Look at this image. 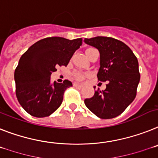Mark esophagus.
Wrapping results in <instances>:
<instances>
[{"mask_svg": "<svg viewBox=\"0 0 158 158\" xmlns=\"http://www.w3.org/2000/svg\"><path fill=\"white\" fill-rule=\"evenodd\" d=\"M74 87H83V84L81 83H74Z\"/></svg>", "mask_w": 158, "mask_h": 158, "instance_id": "34e87169", "label": "esophagus"}]
</instances>
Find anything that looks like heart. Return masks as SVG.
Returning a JSON list of instances; mask_svg holds the SVG:
<instances>
[{
  "mask_svg": "<svg viewBox=\"0 0 158 158\" xmlns=\"http://www.w3.org/2000/svg\"><path fill=\"white\" fill-rule=\"evenodd\" d=\"M90 49H92V48H89V49H87V50H90ZM84 76H85V75H84L83 73H81V72H76L75 74V77L78 79V80H82V79L84 78Z\"/></svg>",
  "mask_w": 158,
  "mask_h": 158,
  "instance_id": "b5f03b06",
  "label": "heart"
}]
</instances>
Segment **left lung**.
Instances as JSON below:
<instances>
[{
	"instance_id": "8db88e82",
	"label": "left lung",
	"mask_w": 158,
	"mask_h": 158,
	"mask_svg": "<svg viewBox=\"0 0 158 158\" xmlns=\"http://www.w3.org/2000/svg\"><path fill=\"white\" fill-rule=\"evenodd\" d=\"M84 42L99 50L98 79L108 82L105 90L95 91L92 97L84 99L85 105L101 119L116 117L136 97L140 82L138 61L126 44L115 38L99 36L85 38Z\"/></svg>"
}]
</instances>
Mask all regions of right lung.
<instances>
[{
	"mask_svg": "<svg viewBox=\"0 0 158 158\" xmlns=\"http://www.w3.org/2000/svg\"><path fill=\"white\" fill-rule=\"evenodd\" d=\"M81 45V38H46L35 42L22 54L14 80L16 95L26 112L35 117H46L60 107L65 90L72 83L64 80L63 83H51L50 75L57 71V66H67Z\"/></svg>",
	"mask_w": 158,
	"mask_h": 158,
	"instance_id": "1",
	"label": "right lung"
}]
</instances>
